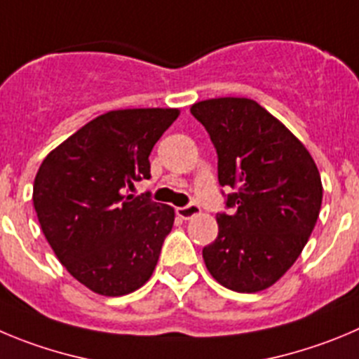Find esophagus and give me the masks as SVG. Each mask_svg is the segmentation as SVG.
Listing matches in <instances>:
<instances>
[{
  "label": "esophagus",
  "instance_id": "obj_1",
  "mask_svg": "<svg viewBox=\"0 0 359 359\" xmlns=\"http://www.w3.org/2000/svg\"><path fill=\"white\" fill-rule=\"evenodd\" d=\"M176 213L177 217H182L183 220H189L192 219V217L199 215L201 213V208L197 205H189V206H182V208H176Z\"/></svg>",
  "mask_w": 359,
  "mask_h": 359
}]
</instances>
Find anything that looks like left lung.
<instances>
[{
	"instance_id": "left-lung-1",
	"label": "left lung",
	"mask_w": 359,
	"mask_h": 359,
	"mask_svg": "<svg viewBox=\"0 0 359 359\" xmlns=\"http://www.w3.org/2000/svg\"><path fill=\"white\" fill-rule=\"evenodd\" d=\"M210 133L219 183L231 187L219 235L203 249L217 283L240 294L272 287L306 245L322 205L320 172L310 151L281 121L248 97L194 103Z\"/></svg>"
}]
</instances>
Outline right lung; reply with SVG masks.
Instances as JSON below:
<instances>
[{"label":"right lung","mask_w":359,"mask_h":359,"mask_svg":"<svg viewBox=\"0 0 359 359\" xmlns=\"http://www.w3.org/2000/svg\"><path fill=\"white\" fill-rule=\"evenodd\" d=\"M177 115V108L107 111L39 167V224L62 265L88 290L119 297L153 276L174 208L128 190L151 176V151Z\"/></svg>","instance_id":"add662e5"}]
</instances>
